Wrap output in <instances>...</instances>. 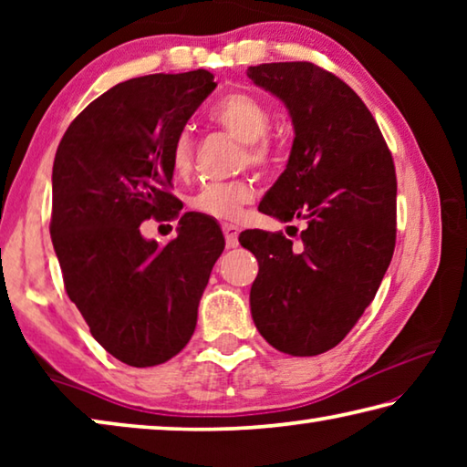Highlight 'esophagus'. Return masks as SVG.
Instances as JSON below:
<instances>
[{
  "label": "esophagus",
  "instance_id": "34e87169",
  "mask_svg": "<svg viewBox=\"0 0 467 467\" xmlns=\"http://www.w3.org/2000/svg\"><path fill=\"white\" fill-rule=\"evenodd\" d=\"M223 233H224V239H226L228 247H236V244H239V226L233 224V223H224Z\"/></svg>",
  "mask_w": 467,
  "mask_h": 467
}]
</instances>
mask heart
Returning <instances> with one entry per match:
<instances>
[{"instance_id":"heart-1","label":"heart","mask_w":467,"mask_h":467,"mask_svg":"<svg viewBox=\"0 0 467 467\" xmlns=\"http://www.w3.org/2000/svg\"><path fill=\"white\" fill-rule=\"evenodd\" d=\"M210 119L223 128L233 138L243 141L244 162L265 167L272 161L274 150L267 131L272 125V115L262 100L244 92H233L220 99L210 110ZM193 164V138L183 130L171 146V169L175 175H187ZM255 195L251 181H231V183H208L192 197V208L200 214L216 220H233L239 216L244 203Z\"/></svg>"}]
</instances>
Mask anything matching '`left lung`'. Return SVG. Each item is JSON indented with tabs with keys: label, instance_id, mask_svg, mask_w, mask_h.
<instances>
[{
	"label": "left lung",
	"instance_id": "left-lung-1",
	"mask_svg": "<svg viewBox=\"0 0 467 467\" xmlns=\"http://www.w3.org/2000/svg\"><path fill=\"white\" fill-rule=\"evenodd\" d=\"M247 76L286 105L295 128L286 171L259 212L306 223L298 247L282 233H241L259 262L251 315L275 350L315 357L357 326L389 267L393 158L365 102L327 69L282 61L249 67Z\"/></svg>",
	"mask_w": 467,
	"mask_h": 467
}]
</instances>
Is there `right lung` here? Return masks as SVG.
Segmentation results:
<instances>
[{
    "instance_id": "1",
    "label": "right lung",
    "mask_w": 467,
    "mask_h": 467,
    "mask_svg": "<svg viewBox=\"0 0 467 467\" xmlns=\"http://www.w3.org/2000/svg\"><path fill=\"white\" fill-rule=\"evenodd\" d=\"M214 88L205 69L131 78L92 100L55 154L49 231L66 292L92 337L130 367L183 350L224 251L214 220L181 214L171 193L172 141ZM150 217H178V239L144 240Z\"/></svg>"
}]
</instances>
